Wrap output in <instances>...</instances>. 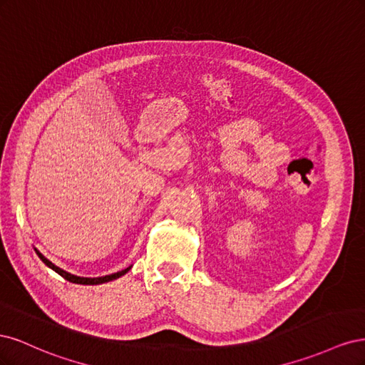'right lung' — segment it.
Here are the masks:
<instances>
[{
  "instance_id": "1",
  "label": "right lung",
  "mask_w": 365,
  "mask_h": 365,
  "mask_svg": "<svg viewBox=\"0 0 365 365\" xmlns=\"http://www.w3.org/2000/svg\"><path fill=\"white\" fill-rule=\"evenodd\" d=\"M35 251H36V254H38V257L47 264L48 268H51L54 272H58L59 275H62V277L65 279V280H68V282H71V283H77V284H102V283H106V282H111V280H115V279H118V277H121V275H125L130 268H132V264L130 267H128L126 269H121V271H118V272H114V274H109V275H103V277H79V275H74V274H70V272H67V271H63L62 268H59V267H56V264H54L53 262H50L46 256H42V254L35 248Z\"/></svg>"
}]
</instances>
